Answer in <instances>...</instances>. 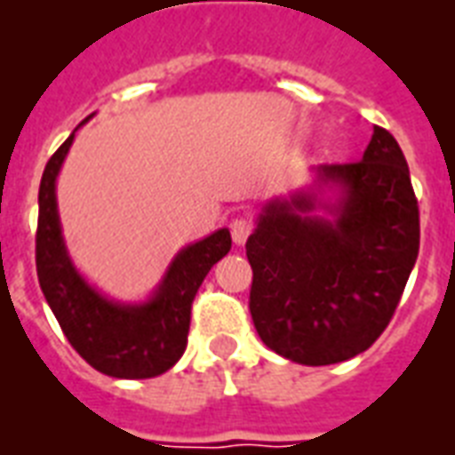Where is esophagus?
<instances>
[{
	"label": "esophagus",
	"mask_w": 455,
	"mask_h": 455,
	"mask_svg": "<svg viewBox=\"0 0 455 455\" xmlns=\"http://www.w3.org/2000/svg\"><path fill=\"white\" fill-rule=\"evenodd\" d=\"M251 230H253L251 218H246V216L235 218V220L230 223L232 242H235V244H244L246 239H249V235H251Z\"/></svg>",
	"instance_id": "esophagus-1"
}]
</instances>
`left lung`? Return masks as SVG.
Returning a JSON list of instances; mask_svg holds the SVG:
<instances>
[{
  "instance_id": "1",
  "label": "left lung",
  "mask_w": 455,
  "mask_h": 455,
  "mask_svg": "<svg viewBox=\"0 0 455 455\" xmlns=\"http://www.w3.org/2000/svg\"><path fill=\"white\" fill-rule=\"evenodd\" d=\"M315 192L275 199L246 239L256 332L267 348L301 365L363 354L385 332L420 249V213L411 172L392 132L375 125L354 164L315 168ZM323 205L332 219L313 217Z\"/></svg>"
}]
</instances>
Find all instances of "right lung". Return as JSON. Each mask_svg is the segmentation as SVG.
<instances>
[{
  "label": "right lung",
  "mask_w": 455,
  "mask_h": 455,
  "mask_svg": "<svg viewBox=\"0 0 455 455\" xmlns=\"http://www.w3.org/2000/svg\"><path fill=\"white\" fill-rule=\"evenodd\" d=\"M87 116L84 121H90ZM83 121V123H84ZM80 123V125H83ZM76 132L54 151L42 172L35 263L42 294L66 339L94 371L108 378L147 379L171 371L185 354L192 301L209 270L230 251V230L213 232L185 246L144 304H118L84 283L63 244L56 175Z\"/></svg>",
  "instance_id": "obj_1"
}]
</instances>
